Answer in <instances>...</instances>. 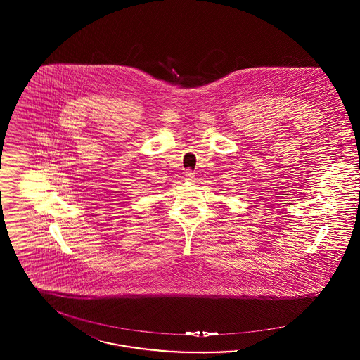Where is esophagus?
Wrapping results in <instances>:
<instances>
[{"label": "esophagus", "instance_id": "34e87169", "mask_svg": "<svg viewBox=\"0 0 360 360\" xmlns=\"http://www.w3.org/2000/svg\"><path fill=\"white\" fill-rule=\"evenodd\" d=\"M185 175H186V178H188V181H193V179H194V174L191 172H186Z\"/></svg>", "mask_w": 360, "mask_h": 360}]
</instances>
